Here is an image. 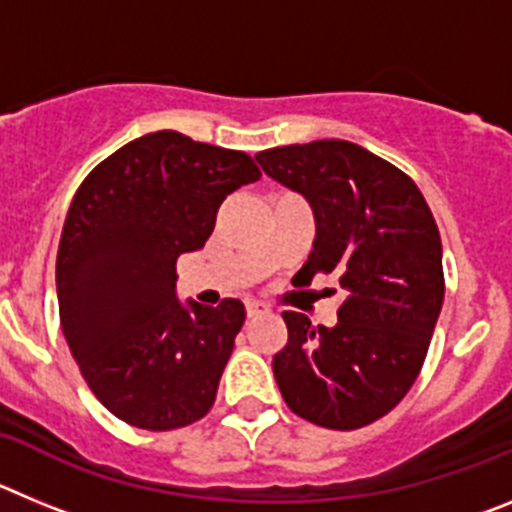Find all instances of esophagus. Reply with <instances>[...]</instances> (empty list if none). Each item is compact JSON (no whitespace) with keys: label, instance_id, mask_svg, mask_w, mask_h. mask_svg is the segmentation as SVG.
Masks as SVG:
<instances>
[{"label":"esophagus","instance_id":"1","mask_svg":"<svg viewBox=\"0 0 512 512\" xmlns=\"http://www.w3.org/2000/svg\"><path fill=\"white\" fill-rule=\"evenodd\" d=\"M264 312H269V307H266L264 302H256V300H248L246 302V315H248V318H259V315H264Z\"/></svg>","mask_w":512,"mask_h":512}]
</instances>
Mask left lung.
I'll use <instances>...</instances> for the list:
<instances>
[{"instance_id": "obj_1", "label": "left lung", "mask_w": 512, "mask_h": 512, "mask_svg": "<svg viewBox=\"0 0 512 512\" xmlns=\"http://www.w3.org/2000/svg\"><path fill=\"white\" fill-rule=\"evenodd\" d=\"M256 161L315 215L297 277L336 274L346 292L333 328L282 312L289 338L271 361L279 392L292 413L323 428L374 423L418 379L443 305L431 207L408 174L348 140L269 148Z\"/></svg>"}]
</instances>
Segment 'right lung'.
I'll list each match as a JSON object with an SVG mask.
<instances>
[{
    "instance_id": "right-lung-1",
    "label": "right lung",
    "mask_w": 512,
    "mask_h": 512,
    "mask_svg": "<svg viewBox=\"0 0 512 512\" xmlns=\"http://www.w3.org/2000/svg\"><path fill=\"white\" fill-rule=\"evenodd\" d=\"M259 176L248 153L158 130L76 189L56 259L61 328L89 390L125 423L174 431L212 408L246 310L182 305L176 259L205 246L217 207Z\"/></svg>"
}]
</instances>
